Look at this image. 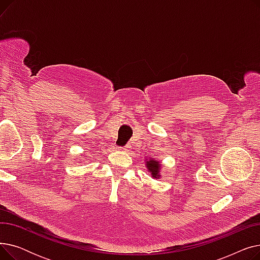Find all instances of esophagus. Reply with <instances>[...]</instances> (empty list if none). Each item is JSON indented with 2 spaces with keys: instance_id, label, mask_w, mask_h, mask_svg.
<instances>
[{
  "instance_id": "esophagus-1",
  "label": "esophagus",
  "mask_w": 260,
  "mask_h": 260,
  "mask_svg": "<svg viewBox=\"0 0 260 260\" xmlns=\"http://www.w3.org/2000/svg\"><path fill=\"white\" fill-rule=\"evenodd\" d=\"M119 149H122V151H125V152H129L131 145H129V144H127V145H125L124 147H119Z\"/></svg>"
}]
</instances>
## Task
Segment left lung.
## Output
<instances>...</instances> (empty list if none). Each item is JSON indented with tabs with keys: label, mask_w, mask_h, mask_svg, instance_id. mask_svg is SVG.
Listing matches in <instances>:
<instances>
[{
	"label": "left lung",
	"mask_w": 260,
	"mask_h": 260,
	"mask_svg": "<svg viewBox=\"0 0 260 260\" xmlns=\"http://www.w3.org/2000/svg\"><path fill=\"white\" fill-rule=\"evenodd\" d=\"M145 167L147 168V171L151 173L152 178L159 179L161 175H160V169L161 165L158 160H155L153 158H148L145 160Z\"/></svg>",
	"instance_id": "left-lung-1"
}]
</instances>
